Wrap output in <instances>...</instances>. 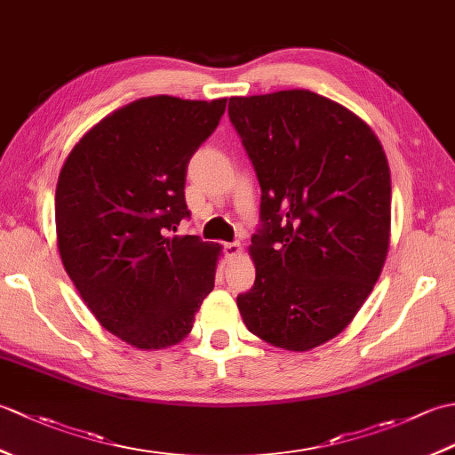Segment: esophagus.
I'll return each instance as SVG.
<instances>
[{"label": "esophagus", "instance_id": "34e87169", "mask_svg": "<svg viewBox=\"0 0 455 455\" xmlns=\"http://www.w3.org/2000/svg\"><path fill=\"white\" fill-rule=\"evenodd\" d=\"M240 252H243V248H240L238 243H227L225 244L227 258H236V256H240Z\"/></svg>", "mask_w": 455, "mask_h": 455}]
</instances>
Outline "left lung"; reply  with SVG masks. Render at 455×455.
<instances>
[{
	"instance_id": "1",
	"label": "left lung",
	"mask_w": 455,
	"mask_h": 455,
	"mask_svg": "<svg viewBox=\"0 0 455 455\" xmlns=\"http://www.w3.org/2000/svg\"><path fill=\"white\" fill-rule=\"evenodd\" d=\"M262 188L256 282L236 297L264 342L307 352L352 323L389 252L391 172L370 124L308 90L230 98Z\"/></svg>"
}]
</instances>
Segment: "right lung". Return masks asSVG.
<instances>
[{"label":"right lung","instance_id":"right-lung-1","mask_svg":"<svg viewBox=\"0 0 455 455\" xmlns=\"http://www.w3.org/2000/svg\"><path fill=\"white\" fill-rule=\"evenodd\" d=\"M225 108L172 95L132 101L85 132L58 176L66 274L100 324L140 350L181 342L215 287L222 248L172 233L189 217V158Z\"/></svg>","mask_w":455,"mask_h":455}]
</instances>
